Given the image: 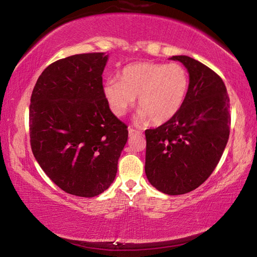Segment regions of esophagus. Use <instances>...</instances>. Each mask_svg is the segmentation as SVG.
Here are the masks:
<instances>
[{
  "instance_id": "1",
  "label": "esophagus",
  "mask_w": 257,
  "mask_h": 257,
  "mask_svg": "<svg viewBox=\"0 0 257 257\" xmlns=\"http://www.w3.org/2000/svg\"><path fill=\"white\" fill-rule=\"evenodd\" d=\"M128 132H129V136H135V135H141L142 134V132H139V130L132 128V127L128 129Z\"/></svg>"
}]
</instances>
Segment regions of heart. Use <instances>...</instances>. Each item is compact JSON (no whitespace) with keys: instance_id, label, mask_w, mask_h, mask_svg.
Wrapping results in <instances>:
<instances>
[{"instance_id":"heart-1","label":"heart","mask_w":257,"mask_h":257,"mask_svg":"<svg viewBox=\"0 0 257 257\" xmlns=\"http://www.w3.org/2000/svg\"><path fill=\"white\" fill-rule=\"evenodd\" d=\"M189 90V75L180 63L137 62L124 67L119 80L104 84V96L112 113L123 116L137 104L136 119L161 124L171 120L184 105Z\"/></svg>"}]
</instances>
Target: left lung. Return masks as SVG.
I'll list each match as a JSON object with an SVG mask.
<instances>
[{"label":"left lung","mask_w":257,"mask_h":257,"mask_svg":"<svg viewBox=\"0 0 257 257\" xmlns=\"http://www.w3.org/2000/svg\"><path fill=\"white\" fill-rule=\"evenodd\" d=\"M189 72V90L168 122L145 130V173L156 189L182 195L196 189L214 171L230 134V102L221 77L193 58L172 56Z\"/></svg>","instance_id":"left-lung-1"}]
</instances>
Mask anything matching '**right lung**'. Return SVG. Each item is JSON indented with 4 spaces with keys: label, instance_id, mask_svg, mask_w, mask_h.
I'll return each instance as SVG.
<instances>
[{
    "label": "right lung",
    "instance_id": "obj_1",
    "mask_svg": "<svg viewBox=\"0 0 257 257\" xmlns=\"http://www.w3.org/2000/svg\"><path fill=\"white\" fill-rule=\"evenodd\" d=\"M103 53L68 56L38 77L29 105L35 159L68 194L94 197L114 180L128 130L103 92Z\"/></svg>",
    "mask_w": 257,
    "mask_h": 257
}]
</instances>
